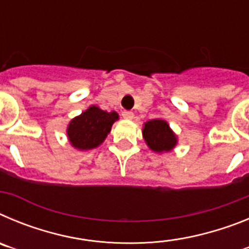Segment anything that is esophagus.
Masks as SVG:
<instances>
[{
	"instance_id": "34e87169",
	"label": "esophagus",
	"mask_w": 249,
	"mask_h": 249,
	"mask_svg": "<svg viewBox=\"0 0 249 249\" xmlns=\"http://www.w3.org/2000/svg\"><path fill=\"white\" fill-rule=\"evenodd\" d=\"M122 117L124 118V120H132V118H133V112L122 111Z\"/></svg>"
}]
</instances>
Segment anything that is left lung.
<instances>
[{
  "instance_id": "1",
  "label": "left lung",
  "mask_w": 249,
  "mask_h": 249,
  "mask_svg": "<svg viewBox=\"0 0 249 249\" xmlns=\"http://www.w3.org/2000/svg\"><path fill=\"white\" fill-rule=\"evenodd\" d=\"M143 137L148 147L155 152L171 151L176 146V136L166 121L152 120L144 123Z\"/></svg>"
}]
</instances>
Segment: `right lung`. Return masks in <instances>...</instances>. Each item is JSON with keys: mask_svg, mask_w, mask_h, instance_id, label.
Masks as SVG:
<instances>
[{"mask_svg": "<svg viewBox=\"0 0 249 249\" xmlns=\"http://www.w3.org/2000/svg\"><path fill=\"white\" fill-rule=\"evenodd\" d=\"M118 114L106 112L96 106L89 107L81 116L73 118L67 129L72 146L78 149H92L100 146L111 131Z\"/></svg>", "mask_w": 249, "mask_h": 249, "instance_id": "1", "label": "right lung"}]
</instances>
